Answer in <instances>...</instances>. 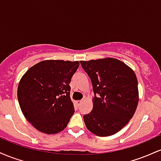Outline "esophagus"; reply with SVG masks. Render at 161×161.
Returning a JSON list of instances; mask_svg holds the SVG:
<instances>
[{"label":"esophagus","mask_w":161,"mask_h":161,"mask_svg":"<svg viewBox=\"0 0 161 161\" xmlns=\"http://www.w3.org/2000/svg\"><path fill=\"white\" fill-rule=\"evenodd\" d=\"M82 100H79V101H76V103H77V104H78L79 106H80L81 104H82Z\"/></svg>","instance_id":"esophagus-1"}]
</instances>
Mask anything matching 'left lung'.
I'll return each instance as SVG.
<instances>
[{"instance_id": "8db88e82", "label": "left lung", "mask_w": 161, "mask_h": 161, "mask_svg": "<svg viewBox=\"0 0 161 161\" xmlns=\"http://www.w3.org/2000/svg\"><path fill=\"white\" fill-rule=\"evenodd\" d=\"M93 87V109L83 116L87 129L109 136L132 119L138 103V81L131 68L114 58L80 61Z\"/></svg>"}]
</instances>
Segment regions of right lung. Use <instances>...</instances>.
Returning a JSON list of instances; mask_svg holds the SVG:
<instances>
[{
  "label": "right lung",
  "mask_w": 161,
  "mask_h": 161,
  "mask_svg": "<svg viewBox=\"0 0 161 161\" xmlns=\"http://www.w3.org/2000/svg\"><path fill=\"white\" fill-rule=\"evenodd\" d=\"M78 61L44 60L24 74L18 86L23 115L35 128L47 134L64 130L74 113L69 83Z\"/></svg>",
  "instance_id": "add662e5"
}]
</instances>
